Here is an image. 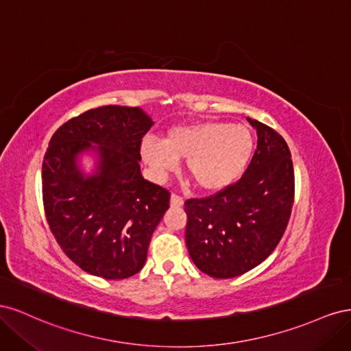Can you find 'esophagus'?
<instances>
[{
  "label": "esophagus",
  "instance_id": "obj_1",
  "mask_svg": "<svg viewBox=\"0 0 351 351\" xmlns=\"http://www.w3.org/2000/svg\"><path fill=\"white\" fill-rule=\"evenodd\" d=\"M183 204H184L183 197H180L177 195H171V199H169V205H171V208H180V206H183Z\"/></svg>",
  "mask_w": 351,
  "mask_h": 351
}]
</instances>
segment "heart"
Returning <instances> with one entry per match:
<instances>
[{
  "label": "heart",
  "mask_w": 351,
  "mask_h": 351,
  "mask_svg": "<svg viewBox=\"0 0 351 351\" xmlns=\"http://www.w3.org/2000/svg\"><path fill=\"white\" fill-rule=\"evenodd\" d=\"M145 162L165 177L186 159V173L204 192L224 190L246 171L254 154V136L247 125L195 121L169 129L162 141L146 137L141 145Z\"/></svg>",
  "instance_id": "1"
}]
</instances>
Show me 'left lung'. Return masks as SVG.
<instances>
[{
	"mask_svg": "<svg viewBox=\"0 0 351 351\" xmlns=\"http://www.w3.org/2000/svg\"><path fill=\"white\" fill-rule=\"evenodd\" d=\"M247 121L256 129L258 146L243 177L214 196L184 204L189 254L214 278H234L258 267L277 247L291 215L289 146L271 127Z\"/></svg>",
	"mask_w": 351,
	"mask_h": 351,
	"instance_id": "1",
	"label": "left lung"
}]
</instances>
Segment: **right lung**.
<instances>
[{
  "instance_id": "right-lung-1",
  "label": "right lung",
  "mask_w": 351,
  "mask_h": 351,
  "mask_svg": "<svg viewBox=\"0 0 351 351\" xmlns=\"http://www.w3.org/2000/svg\"><path fill=\"white\" fill-rule=\"evenodd\" d=\"M154 125L139 107L107 105L69 120L51 137L42 164L49 228L88 274L124 280L139 272L169 193L141 173L142 137ZM94 158V169L81 167Z\"/></svg>"
}]
</instances>
